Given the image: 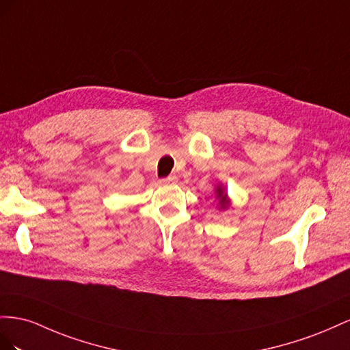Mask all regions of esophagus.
<instances>
[{
	"instance_id": "esophagus-1",
	"label": "esophagus",
	"mask_w": 350,
	"mask_h": 350,
	"mask_svg": "<svg viewBox=\"0 0 350 350\" xmlns=\"http://www.w3.org/2000/svg\"><path fill=\"white\" fill-rule=\"evenodd\" d=\"M161 182L163 185H173V183H176L177 182V177L176 176H168V177H164V178H161Z\"/></svg>"
}]
</instances>
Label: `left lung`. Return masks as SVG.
<instances>
[{
    "label": "left lung",
    "instance_id": "1",
    "mask_svg": "<svg viewBox=\"0 0 350 350\" xmlns=\"http://www.w3.org/2000/svg\"><path fill=\"white\" fill-rule=\"evenodd\" d=\"M217 198L219 199V206L221 208H226L227 206V204H228V201H227V195L223 192V189H217Z\"/></svg>",
    "mask_w": 350,
    "mask_h": 350
}]
</instances>
